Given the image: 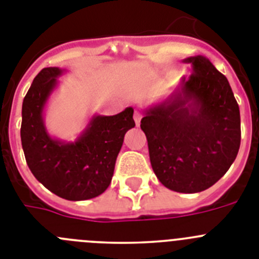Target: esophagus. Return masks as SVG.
Here are the masks:
<instances>
[{
    "label": "esophagus",
    "mask_w": 259,
    "mask_h": 259,
    "mask_svg": "<svg viewBox=\"0 0 259 259\" xmlns=\"http://www.w3.org/2000/svg\"><path fill=\"white\" fill-rule=\"evenodd\" d=\"M141 118H143V116H141V114L139 113V111H135V114H134V119H135V123H136L137 127H139V125H140Z\"/></svg>",
    "instance_id": "34e87169"
}]
</instances>
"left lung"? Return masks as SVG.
Wrapping results in <instances>:
<instances>
[{
  "instance_id": "left-lung-1",
  "label": "left lung",
  "mask_w": 259,
  "mask_h": 259,
  "mask_svg": "<svg viewBox=\"0 0 259 259\" xmlns=\"http://www.w3.org/2000/svg\"><path fill=\"white\" fill-rule=\"evenodd\" d=\"M192 74L168 97L144 110L141 130L158 180L197 193L227 172L240 148V110L227 77L203 56L185 58Z\"/></svg>"
}]
</instances>
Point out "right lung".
I'll return each mask as SVG.
<instances>
[{
	"instance_id": "1",
	"label": "right lung",
	"mask_w": 259,
	"mask_h": 259,
	"mask_svg": "<svg viewBox=\"0 0 259 259\" xmlns=\"http://www.w3.org/2000/svg\"><path fill=\"white\" fill-rule=\"evenodd\" d=\"M63 72L47 67L33 79L23 100L20 139L29 170L45 188L65 200L84 201L104 193L111 183L125 132L135 127L134 109L93 115L75 141L52 137L44 109Z\"/></svg>"
}]
</instances>
